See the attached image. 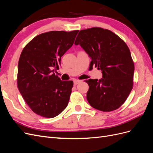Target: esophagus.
Segmentation results:
<instances>
[{"mask_svg": "<svg viewBox=\"0 0 153 153\" xmlns=\"http://www.w3.org/2000/svg\"><path fill=\"white\" fill-rule=\"evenodd\" d=\"M81 82H82V80H74V81H73L74 85H76L78 84H79V83Z\"/></svg>", "mask_w": 153, "mask_h": 153, "instance_id": "34e87169", "label": "esophagus"}]
</instances>
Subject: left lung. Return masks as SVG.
Wrapping results in <instances>:
<instances>
[{"mask_svg": "<svg viewBox=\"0 0 153 153\" xmlns=\"http://www.w3.org/2000/svg\"><path fill=\"white\" fill-rule=\"evenodd\" d=\"M91 58L90 65L103 73L100 80H86L87 99L92 107L103 112L117 110L133 89L134 63L126 43L110 30L101 27L81 30L75 41Z\"/></svg>", "mask_w": 153, "mask_h": 153, "instance_id": "8db88e82", "label": "left lung"}]
</instances>
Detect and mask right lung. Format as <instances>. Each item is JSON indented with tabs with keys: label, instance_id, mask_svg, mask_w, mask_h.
I'll list each match as a JSON object with an SVG mask.
<instances>
[{
	"label": "right lung",
	"instance_id": "1",
	"mask_svg": "<svg viewBox=\"0 0 153 153\" xmlns=\"http://www.w3.org/2000/svg\"><path fill=\"white\" fill-rule=\"evenodd\" d=\"M78 30L50 31L36 36L26 45L18 64L17 85L32 112L53 118L66 108L73 81L61 80L58 69L61 57L73 45Z\"/></svg>",
	"mask_w": 153,
	"mask_h": 153
}]
</instances>
